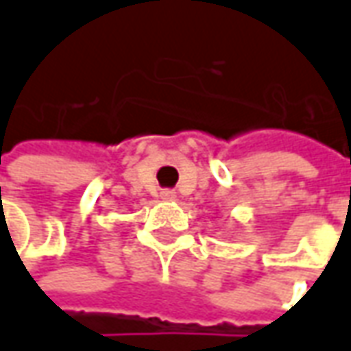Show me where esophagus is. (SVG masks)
Returning a JSON list of instances; mask_svg holds the SVG:
<instances>
[{
	"mask_svg": "<svg viewBox=\"0 0 351 351\" xmlns=\"http://www.w3.org/2000/svg\"><path fill=\"white\" fill-rule=\"evenodd\" d=\"M162 197H164V199H168V201H173V199H176V191L166 189V191H162Z\"/></svg>",
	"mask_w": 351,
	"mask_h": 351,
	"instance_id": "esophagus-1",
	"label": "esophagus"
}]
</instances>
